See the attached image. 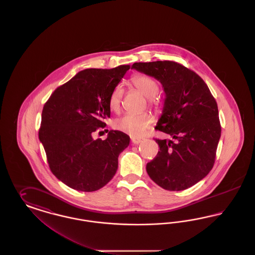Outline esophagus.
I'll return each instance as SVG.
<instances>
[{"label":"esophagus","instance_id":"1","mask_svg":"<svg viewBox=\"0 0 255 255\" xmlns=\"http://www.w3.org/2000/svg\"><path fill=\"white\" fill-rule=\"evenodd\" d=\"M142 141H143V138H138V137H133V138H132V143L134 144V145L139 144V143H141Z\"/></svg>","mask_w":255,"mask_h":255}]
</instances>
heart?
<instances>
[{
  "mask_svg": "<svg viewBox=\"0 0 255 255\" xmlns=\"http://www.w3.org/2000/svg\"><path fill=\"white\" fill-rule=\"evenodd\" d=\"M132 83L147 98H151L150 104L153 106L154 101L152 98L156 97L159 91L158 81L148 75L139 74L133 76ZM123 94L124 90L122 85H117L114 88L109 97L110 109L114 112H119L121 110ZM153 123V117L147 113L139 115L127 114L117 119L114 122V127L133 136H141L150 129Z\"/></svg>",
  "mask_w": 255,
  "mask_h": 255,
  "instance_id": "1",
  "label": "heart"
}]
</instances>
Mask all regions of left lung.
Here are the masks:
<instances>
[{
	"mask_svg": "<svg viewBox=\"0 0 255 255\" xmlns=\"http://www.w3.org/2000/svg\"><path fill=\"white\" fill-rule=\"evenodd\" d=\"M132 68L161 83L165 100L156 129L172 136L155 138L159 151L146 171L163 189L184 190L214 165L221 136L216 100L197 73L177 62H139Z\"/></svg>",
	"mask_w": 255,
	"mask_h": 255,
	"instance_id": "1",
	"label": "left lung"
}]
</instances>
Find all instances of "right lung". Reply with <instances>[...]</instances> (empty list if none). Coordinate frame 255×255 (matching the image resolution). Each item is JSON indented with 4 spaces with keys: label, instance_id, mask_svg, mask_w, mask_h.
Wrapping results in <instances>:
<instances>
[{
    "label": "right lung",
    "instance_id": "obj_1",
    "mask_svg": "<svg viewBox=\"0 0 255 255\" xmlns=\"http://www.w3.org/2000/svg\"><path fill=\"white\" fill-rule=\"evenodd\" d=\"M129 69H86L58 87L44 105L39 139L52 174L73 189L92 192L106 185L130 143V136L117 130L105 140L94 138L111 116L112 91Z\"/></svg>",
    "mask_w": 255,
    "mask_h": 255
}]
</instances>
